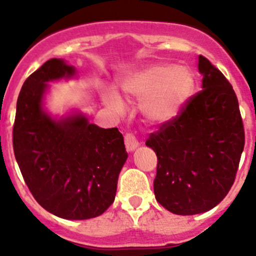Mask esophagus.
<instances>
[{"mask_svg": "<svg viewBox=\"0 0 256 256\" xmlns=\"http://www.w3.org/2000/svg\"><path fill=\"white\" fill-rule=\"evenodd\" d=\"M124 144L128 151H133L137 146H138V140L136 138V136L133 133H126L124 136Z\"/></svg>", "mask_w": 256, "mask_h": 256, "instance_id": "34e87169", "label": "esophagus"}]
</instances>
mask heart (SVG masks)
Listing matches in <instances>:
<instances>
[{
    "instance_id": "heart-1",
    "label": "heart",
    "mask_w": 256,
    "mask_h": 256,
    "mask_svg": "<svg viewBox=\"0 0 256 256\" xmlns=\"http://www.w3.org/2000/svg\"><path fill=\"white\" fill-rule=\"evenodd\" d=\"M124 91L137 98H144L142 112L148 119L164 123L177 116L195 91V76L186 66L156 64L140 70L126 79ZM108 102L119 105L120 98L108 92Z\"/></svg>"
}]
</instances>
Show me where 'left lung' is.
<instances>
[{"instance_id":"left-lung-1","label":"left lung","mask_w":256,"mask_h":256,"mask_svg":"<svg viewBox=\"0 0 256 256\" xmlns=\"http://www.w3.org/2000/svg\"><path fill=\"white\" fill-rule=\"evenodd\" d=\"M198 70L202 90L146 140L158 156L156 200L178 216L205 212L227 196L245 146L238 100L230 83L202 55Z\"/></svg>"}]
</instances>
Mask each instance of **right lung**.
<instances>
[{
  "instance_id": "right-lung-1",
  "label": "right lung",
  "mask_w": 256,
  "mask_h": 256,
  "mask_svg": "<svg viewBox=\"0 0 256 256\" xmlns=\"http://www.w3.org/2000/svg\"><path fill=\"white\" fill-rule=\"evenodd\" d=\"M51 58L26 78L12 128L15 159L40 206L64 219L94 218L114 202L128 154L118 128L104 130L83 115L54 120L42 110L47 82L74 76Z\"/></svg>"
}]
</instances>
